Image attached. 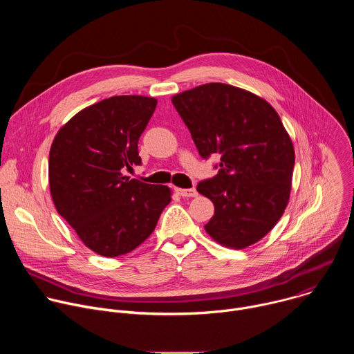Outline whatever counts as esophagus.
<instances>
[{"instance_id": "34e87169", "label": "esophagus", "mask_w": 354, "mask_h": 354, "mask_svg": "<svg viewBox=\"0 0 354 354\" xmlns=\"http://www.w3.org/2000/svg\"><path fill=\"white\" fill-rule=\"evenodd\" d=\"M175 192L182 196V197H196L197 196V192L196 189H182V187H175Z\"/></svg>"}]
</instances>
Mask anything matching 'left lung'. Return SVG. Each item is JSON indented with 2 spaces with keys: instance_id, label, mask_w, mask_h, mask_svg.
Wrapping results in <instances>:
<instances>
[{
  "instance_id": "8db88e82",
  "label": "left lung",
  "mask_w": 354,
  "mask_h": 354,
  "mask_svg": "<svg viewBox=\"0 0 354 354\" xmlns=\"http://www.w3.org/2000/svg\"><path fill=\"white\" fill-rule=\"evenodd\" d=\"M198 154H220V171L197 192L214 205L205 225L220 245L245 249L281 218L290 200L295 153L274 108L263 97L221 82L172 96Z\"/></svg>"
}]
</instances>
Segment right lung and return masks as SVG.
<instances>
[{
	"label": "right lung",
	"mask_w": 354,
	"mask_h": 354,
	"mask_svg": "<svg viewBox=\"0 0 354 354\" xmlns=\"http://www.w3.org/2000/svg\"><path fill=\"white\" fill-rule=\"evenodd\" d=\"M157 99L119 95L74 115L56 134L48 154L50 194L80 239L105 258L141 245L169 205L165 185L129 179L140 165L138 138Z\"/></svg>",
	"instance_id": "add662e5"
}]
</instances>
